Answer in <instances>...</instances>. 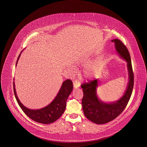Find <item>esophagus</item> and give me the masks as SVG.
Returning <instances> with one entry per match:
<instances>
[{
	"label": "esophagus",
	"mask_w": 147,
	"mask_h": 147,
	"mask_svg": "<svg viewBox=\"0 0 147 147\" xmlns=\"http://www.w3.org/2000/svg\"><path fill=\"white\" fill-rule=\"evenodd\" d=\"M73 86L75 88H77L78 87H79L80 86V82L78 81V80H75L74 82H73Z\"/></svg>",
	"instance_id": "1"
}]
</instances>
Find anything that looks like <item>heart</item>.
Masks as SVG:
<instances>
[{"instance_id": "b5f03b06", "label": "heart", "mask_w": 147, "mask_h": 147, "mask_svg": "<svg viewBox=\"0 0 147 147\" xmlns=\"http://www.w3.org/2000/svg\"><path fill=\"white\" fill-rule=\"evenodd\" d=\"M89 74H90V72L89 71V69H88V70H87V71H86V74H87V75H88Z\"/></svg>"}]
</instances>
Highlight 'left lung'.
<instances>
[{
    "label": "left lung",
    "mask_w": 147,
    "mask_h": 147,
    "mask_svg": "<svg viewBox=\"0 0 147 147\" xmlns=\"http://www.w3.org/2000/svg\"><path fill=\"white\" fill-rule=\"evenodd\" d=\"M115 42L116 50L127 62L129 82L123 96L114 102L107 103L99 100L96 95L98 79H94L81 85L84 96L82 105L86 117L96 124L102 125L114 120L124 111L129 102L134 87V73L129 51L123 43L117 39L111 40Z\"/></svg>",
    "instance_id": "obj_1"
}]
</instances>
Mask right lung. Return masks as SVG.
<instances>
[{
	"mask_svg": "<svg viewBox=\"0 0 147 147\" xmlns=\"http://www.w3.org/2000/svg\"><path fill=\"white\" fill-rule=\"evenodd\" d=\"M20 56V54L18 57L16 66ZM14 87L13 82L14 95L18 105L22 108V111L32 120L38 123L47 125L55 122L62 115L66 108L67 98L73 90V85L71 80L69 79L65 80L62 83L61 87L53 101L47 106L37 110L28 109L20 102L17 95Z\"/></svg>",
	"mask_w": 147,
	"mask_h": 147,
	"instance_id": "right-lung-1",
	"label": "right lung"
}]
</instances>
